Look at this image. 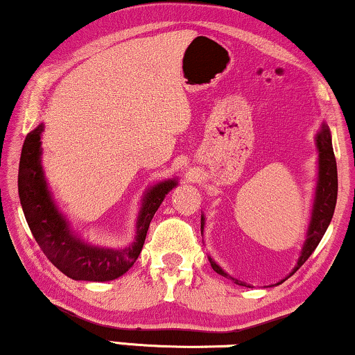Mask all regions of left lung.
<instances>
[{"label": "left lung", "instance_id": "left-lung-1", "mask_svg": "<svg viewBox=\"0 0 355 355\" xmlns=\"http://www.w3.org/2000/svg\"><path fill=\"white\" fill-rule=\"evenodd\" d=\"M317 147L320 152L318 159V184H317V196H315L313 203V211H312V221H310L309 231H307V239H305L302 254L299 257L297 266L291 275H294L300 266H302L312 252L317 249V245L322 241V237L328 230V225L331 223L334 207H336V198H338V168H336V158H334L333 152V144H331V134L327 125L323 124V128L317 134ZM202 226H203V216H202ZM211 268L216 271L218 275L225 276L227 279H232L236 284L245 286L239 279H234L225 271L221 270V266H218L215 261L210 259ZM289 275V276H291ZM284 281V279H283ZM281 281V283H283Z\"/></svg>", "mask_w": 355, "mask_h": 355}]
</instances>
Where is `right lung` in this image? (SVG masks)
Instances as JSON below:
<instances>
[{"label": "right lung", "instance_id": "add662e5", "mask_svg": "<svg viewBox=\"0 0 355 355\" xmlns=\"http://www.w3.org/2000/svg\"><path fill=\"white\" fill-rule=\"evenodd\" d=\"M43 125L27 134L19 162V198L37 244L46 259L76 281H111L123 276L139 259L150 221L162 205L166 193L176 186L174 179H168L150 189L144 197L142 210L137 220L135 242L123 250L100 249L82 242L71 234L69 226L58 211L46 189L40 164V135Z\"/></svg>", "mask_w": 355, "mask_h": 355}]
</instances>
